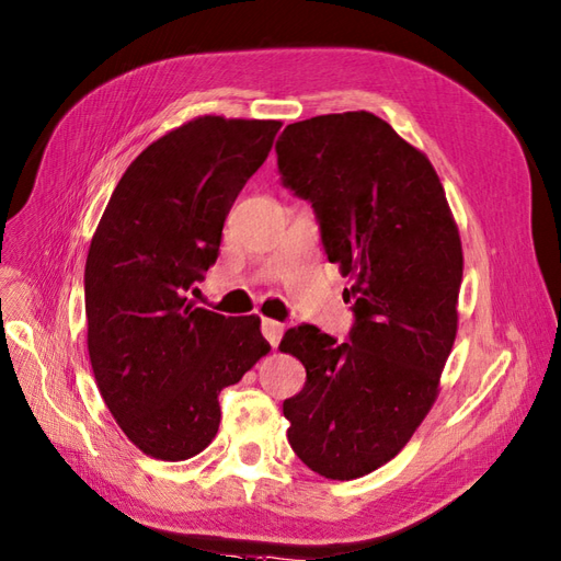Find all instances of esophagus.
<instances>
[{
    "label": "esophagus",
    "instance_id": "1",
    "mask_svg": "<svg viewBox=\"0 0 561 561\" xmlns=\"http://www.w3.org/2000/svg\"><path fill=\"white\" fill-rule=\"evenodd\" d=\"M261 334L265 336V341L270 343V346H277L282 334H284V324L277 322V320L263 318V320H261Z\"/></svg>",
    "mask_w": 561,
    "mask_h": 561
}]
</instances>
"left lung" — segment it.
Listing matches in <instances>:
<instances>
[{"label": "left lung", "mask_w": 561, "mask_h": 561, "mask_svg": "<svg viewBox=\"0 0 561 561\" xmlns=\"http://www.w3.org/2000/svg\"><path fill=\"white\" fill-rule=\"evenodd\" d=\"M275 151L329 263L353 279L348 341L304 322L279 343L306 367V386L282 405L286 438L312 471L348 481L403 450L434 405L457 332L462 243L434 165L375 113L286 125Z\"/></svg>", "instance_id": "left-lung-1"}]
</instances>
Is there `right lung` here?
I'll return each mask as SVG.
<instances>
[{
    "mask_svg": "<svg viewBox=\"0 0 561 561\" xmlns=\"http://www.w3.org/2000/svg\"><path fill=\"white\" fill-rule=\"evenodd\" d=\"M279 121L204 116L149 144L113 190L84 265L94 379L141 453L190 459L218 434L225 386L270 351L257 318L196 308L222 225Z\"/></svg>",
    "mask_w": 561,
    "mask_h": 561,
    "instance_id": "add662e5",
    "label": "right lung"
}]
</instances>
